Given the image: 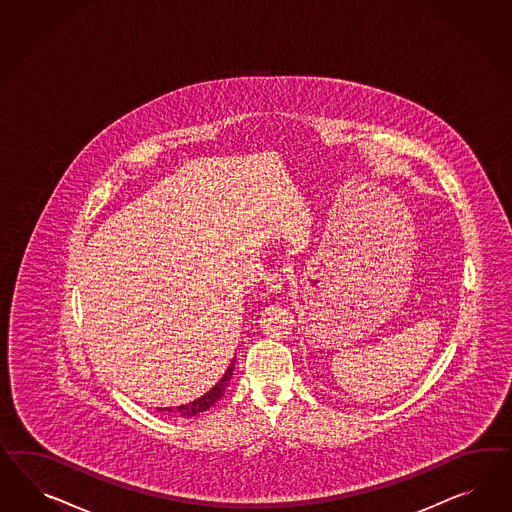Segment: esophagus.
Returning a JSON list of instances; mask_svg holds the SVG:
<instances>
[{"mask_svg": "<svg viewBox=\"0 0 512 512\" xmlns=\"http://www.w3.org/2000/svg\"><path fill=\"white\" fill-rule=\"evenodd\" d=\"M288 282V275L282 271H271L267 277H265V288L271 293L282 292V288L286 286Z\"/></svg>", "mask_w": 512, "mask_h": 512, "instance_id": "1", "label": "esophagus"}]
</instances>
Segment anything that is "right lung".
Instances as JSON below:
<instances>
[{
    "mask_svg": "<svg viewBox=\"0 0 512 512\" xmlns=\"http://www.w3.org/2000/svg\"><path fill=\"white\" fill-rule=\"evenodd\" d=\"M234 361L230 363L228 366V370L224 372V376L220 378L219 383H215V387L211 389V391H207L204 396H200L198 400H194V402H190V404H185V406H177V408H164L161 411H176L179 413L181 417H194V415H198V413H202L205 409L211 408L215 402H219L220 398L224 396L226 393V389H228V383L232 380V374H234Z\"/></svg>",
    "mask_w": 512,
    "mask_h": 512,
    "instance_id": "1",
    "label": "right lung"
}]
</instances>
